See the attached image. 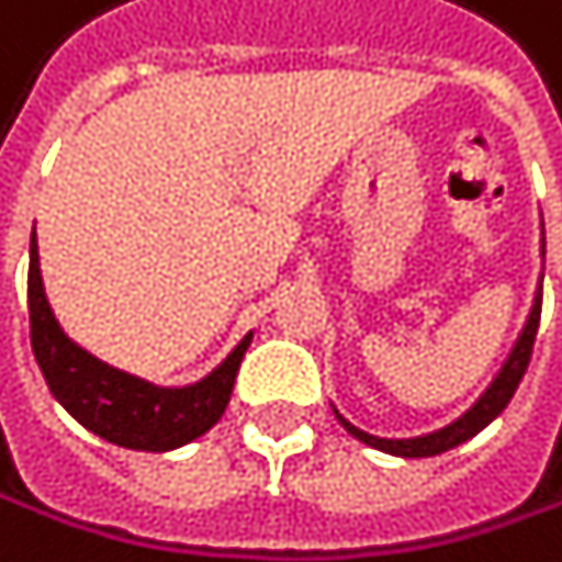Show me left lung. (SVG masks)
Masks as SVG:
<instances>
[{"mask_svg":"<svg viewBox=\"0 0 562 562\" xmlns=\"http://www.w3.org/2000/svg\"><path fill=\"white\" fill-rule=\"evenodd\" d=\"M543 256H547V239H543ZM539 306H543V286L536 290V300H532V310L526 316V327L519 334V340L513 344L506 363H503V371L495 374V381L485 387V394L469 407V412L459 418V422H451L448 428L441 431H431V435H422V438H378V435H367L360 431L357 425H350L344 415L340 425L363 445H371L378 451H387V456H397V459H431V456H441V451L448 448H456L469 438H475L485 425H492L495 418H499L506 412V404L513 401L522 374H526V367H529V357H532V344H536V330H539Z\"/></svg>","mask_w":562,"mask_h":562,"instance_id":"obj_1","label":"left lung"}]
</instances>
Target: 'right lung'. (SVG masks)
I'll list each match as a JSON object with an SVG mask.
<instances>
[{
  "label": "right lung",
  "instance_id": "1",
  "mask_svg": "<svg viewBox=\"0 0 562 562\" xmlns=\"http://www.w3.org/2000/svg\"><path fill=\"white\" fill-rule=\"evenodd\" d=\"M30 340L53 397L103 441L134 451H171L202 438L228 407L235 374L252 344L246 334L215 371L188 387H158L103 363L63 334L49 310L36 228L30 239Z\"/></svg>",
  "mask_w": 562,
  "mask_h": 562
}]
</instances>
